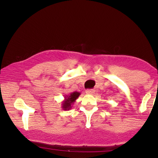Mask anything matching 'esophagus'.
<instances>
[{
	"mask_svg": "<svg viewBox=\"0 0 158 158\" xmlns=\"http://www.w3.org/2000/svg\"><path fill=\"white\" fill-rule=\"evenodd\" d=\"M94 93H95V90L94 89H88L85 90V94L88 95H93L94 94Z\"/></svg>",
	"mask_w": 158,
	"mask_h": 158,
	"instance_id": "esophagus-1",
	"label": "esophagus"
}]
</instances>
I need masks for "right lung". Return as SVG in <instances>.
<instances>
[{
	"mask_svg": "<svg viewBox=\"0 0 158 158\" xmlns=\"http://www.w3.org/2000/svg\"><path fill=\"white\" fill-rule=\"evenodd\" d=\"M80 95H81V93L77 91L70 93V94L66 95V96H64V100L62 101V109L64 110V111H68V110H70L71 108H72L73 105L74 104L76 99L79 97Z\"/></svg>",
	"mask_w": 158,
	"mask_h": 158,
	"instance_id": "obj_1",
	"label": "right lung"
}]
</instances>
